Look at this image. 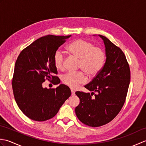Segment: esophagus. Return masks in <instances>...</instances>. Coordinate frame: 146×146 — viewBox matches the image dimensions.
<instances>
[{
    "label": "esophagus",
    "mask_w": 146,
    "mask_h": 146,
    "mask_svg": "<svg viewBox=\"0 0 146 146\" xmlns=\"http://www.w3.org/2000/svg\"><path fill=\"white\" fill-rule=\"evenodd\" d=\"M71 95L72 96H75V92L73 90H71Z\"/></svg>",
    "instance_id": "esophagus-1"
}]
</instances>
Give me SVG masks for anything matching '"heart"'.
Returning <instances> with one entry per match:
<instances>
[{
    "instance_id": "1",
    "label": "heart",
    "mask_w": 146,
    "mask_h": 146,
    "mask_svg": "<svg viewBox=\"0 0 146 146\" xmlns=\"http://www.w3.org/2000/svg\"><path fill=\"white\" fill-rule=\"evenodd\" d=\"M68 50L80 60L79 68L89 76L97 75L102 69L105 61V51L101 48L95 47L92 42L83 39L73 41L68 45ZM65 56L60 49L55 52L54 63L58 70H62L64 66ZM82 71L68 72L62 76L64 84L73 89L86 82V76Z\"/></svg>"
}]
</instances>
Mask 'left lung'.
Masks as SVG:
<instances>
[{"instance_id": "8db88e82", "label": "left lung", "mask_w": 146, "mask_h": 146, "mask_svg": "<svg viewBox=\"0 0 146 146\" xmlns=\"http://www.w3.org/2000/svg\"><path fill=\"white\" fill-rule=\"evenodd\" d=\"M98 36L104 42L106 61L92 81L85 86L92 94L75 93L80 100L75 108L76 116L84 124L93 127L107 124L120 112L131 80L129 65L123 51L106 37Z\"/></svg>"}]
</instances>
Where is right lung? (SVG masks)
<instances>
[{
  "label": "right lung",
  "mask_w": 146,
  "mask_h": 146,
  "mask_svg": "<svg viewBox=\"0 0 146 146\" xmlns=\"http://www.w3.org/2000/svg\"><path fill=\"white\" fill-rule=\"evenodd\" d=\"M70 36L47 35L24 48L15 63L12 86L15 102L29 119L45 121L54 117L64 102L70 97L68 86L60 84L56 88L42 87L46 80L54 85L60 80L54 55Z\"/></svg>",
  "instance_id": "obj_1"
}]
</instances>
